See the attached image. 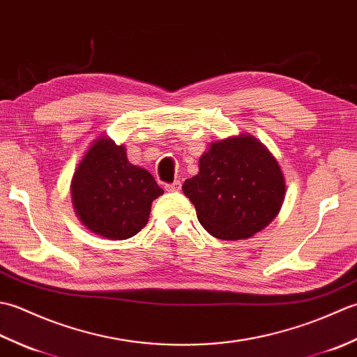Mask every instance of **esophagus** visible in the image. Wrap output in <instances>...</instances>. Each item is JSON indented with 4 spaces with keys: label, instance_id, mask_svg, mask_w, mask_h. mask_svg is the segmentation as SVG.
Segmentation results:
<instances>
[{
    "label": "esophagus",
    "instance_id": "obj_1",
    "mask_svg": "<svg viewBox=\"0 0 357 357\" xmlns=\"http://www.w3.org/2000/svg\"><path fill=\"white\" fill-rule=\"evenodd\" d=\"M165 190L169 192H179L181 190V181H173L172 184L165 185Z\"/></svg>",
    "mask_w": 357,
    "mask_h": 357
}]
</instances>
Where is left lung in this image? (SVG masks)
Masks as SVG:
<instances>
[{
    "label": "left lung",
    "mask_w": 357,
    "mask_h": 357,
    "mask_svg": "<svg viewBox=\"0 0 357 357\" xmlns=\"http://www.w3.org/2000/svg\"><path fill=\"white\" fill-rule=\"evenodd\" d=\"M183 192L211 236L238 241L278 216L285 179L268 149L244 133L211 142L199 158V173L185 179Z\"/></svg>",
    "instance_id": "left-lung-1"
}]
</instances>
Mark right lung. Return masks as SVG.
I'll return each mask as SVG.
<instances>
[{"label":"right lung","mask_w":357,"mask_h":357,"mask_svg":"<svg viewBox=\"0 0 357 357\" xmlns=\"http://www.w3.org/2000/svg\"><path fill=\"white\" fill-rule=\"evenodd\" d=\"M72 202L79 221L98 236L123 241L149 222L151 202L164 190L141 167L128 162L126 147L96 139L72 178Z\"/></svg>","instance_id":"1"}]
</instances>
